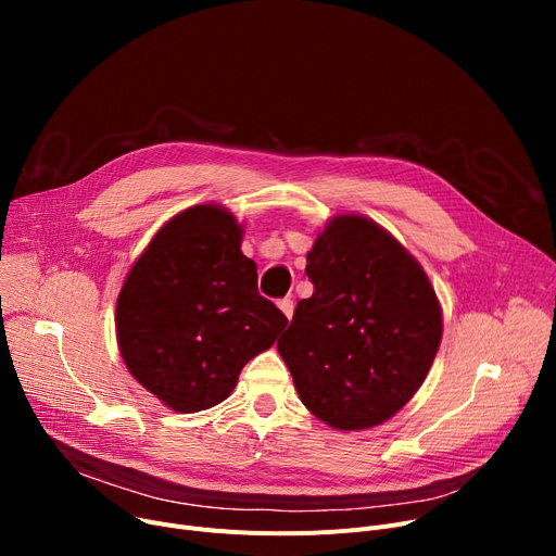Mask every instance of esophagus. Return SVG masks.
<instances>
[{
    "instance_id": "obj_1",
    "label": "esophagus",
    "mask_w": 556,
    "mask_h": 556,
    "mask_svg": "<svg viewBox=\"0 0 556 556\" xmlns=\"http://www.w3.org/2000/svg\"><path fill=\"white\" fill-rule=\"evenodd\" d=\"M277 306L281 308V313H283L288 319H293V311H295L293 300H290V298H283V300H279V302H277Z\"/></svg>"
}]
</instances>
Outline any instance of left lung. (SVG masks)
<instances>
[{"instance_id":"8db88e82","label":"left lung","mask_w":556,"mask_h":556,"mask_svg":"<svg viewBox=\"0 0 556 556\" xmlns=\"http://www.w3.org/2000/svg\"><path fill=\"white\" fill-rule=\"evenodd\" d=\"M313 295L277 349L308 410L336 430L388 421L426 381L442 306L419 261L390 231L342 214L306 254Z\"/></svg>"}]
</instances>
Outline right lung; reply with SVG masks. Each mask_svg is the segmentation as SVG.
<instances>
[{"label":"right lung","mask_w":556,"mask_h":556,"mask_svg":"<svg viewBox=\"0 0 556 556\" xmlns=\"http://www.w3.org/2000/svg\"><path fill=\"white\" fill-rule=\"evenodd\" d=\"M243 227L220 204L173 216L116 298V342L137 381L175 413L225 401L248 361L270 349L286 315L256 290Z\"/></svg>","instance_id":"right-lung-1"}]
</instances>
